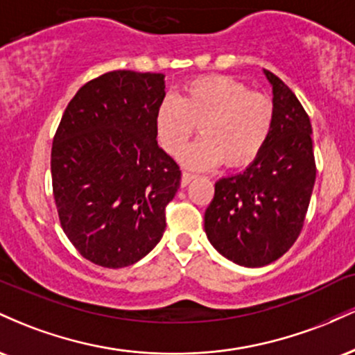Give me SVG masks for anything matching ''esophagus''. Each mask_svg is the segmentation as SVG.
Listing matches in <instances>:
<instances>
[{
  "instance_id": "obj_1",
  "label": "esophagus",
  "mask_w": 355,
  "mask_h": 355,
  "mask_svg": "<svg viewBox=\"0 0 355 355\" xmlns=\"http://www.w3.org/2000/svg\"><path fill=\"white\" fill-rule=\"evenodd\" d=\"M195 178V175L193 173H189V172H183L182 173V187H187L189 185V183L193 180Z\"/></svg>"
}]
</instances>
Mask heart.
I'll use <instances>...</instances> for the list:
<instances>
[{"label": "heart", "mask_w": 355, "mask_h": 355, "mask_svg": "<svg viewBox=\"0 0 355 355\" xmlns=\"http://www.w3.org/2000/svg\"><path fill=\"white\" fill-rule=\"evenodd\" d=\"M274 120V101L267 95L232 76L210 75L189 81L180 98L166 95L155 113V130L166 152L177 153L200 125L202 138L178 158L185 166L205 170L222 162L250 164L267 144Z\"/></svg>", "instance_id": "b5f03b06"}]
</instances>
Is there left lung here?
<instances>
[{"label":"left lung","instance_id":"left-lung-1","mask_svg":"<svg viewBox=\"0 0 355 355\" xmlns=\"http://www.w3.org/2000/svg\"><path fill=\"white\" fill-rule=\"evenodd\" d=\"M263 75L274 93L270 137L242 173L215 183L205 210V234L215 250L250 268L275 262L294 245L315 183L309 115L279 76Z\"/></svg>","mask_w":355,"mask_h":355}]
</instances>
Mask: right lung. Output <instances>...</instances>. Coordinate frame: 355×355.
<instances>
[{
	"mask_svg": "<svg viewBox=\"0 0 355 355\" xmlns=\"http://www.w3.org/2000/svg\"><path fill=\"white\" fill-rule=\"evenodd\" d=\"M165 75L116 70L83 85L61 116L51 148L56 210L85 259L133 266L165 232V207L182 172L157 144Z\"/></svg>",
	"mask_w": 355,
	"mask_h": 355,
	"instance_id": "right-lung-1",
	"label": "right lung"
}]
</instances>
